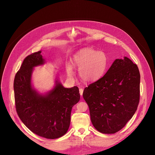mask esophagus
Returning a JSON list of instances; mask_svg holds the SVG:
<instances>
[{
  "label": "esophagus",
  "mask_w": 155,
  "mask_h": 155,
  "mask_svg": "<svg viewBox=\"0 0 155 155\" xmlns=\"http://www.w3.org/2000/svg\"><path fill=\"white\" fill-rule=\"evenodd\" d=\"M83 92H84V89H79V93H80V94H81V96H82V95H83Z\"/></svg>",
  "instance_id": "1"
}]
</instances>
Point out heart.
Segmentation results:
<instances>
[{"label":"heart","mask_w":155,"mask_h":155,"mask_svg":"<svg viewBox=\"0 0 155 155\" xmlns=\"http://www.w3.org/2000/svg\"><path fill=\"white\" fill-rule=\"evenodd\" d=\"M110 60L104 51H98L91 48H85L78 51L71 60V64L79 70L81 79L85 82H94L101 79L106 73ZM67 75L73 78V68L66 67Z\"/></svg>","instance_id":"b5f03b06"}]
</instances>
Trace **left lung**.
Wrapping results in <instances>:
<instances>
[{
  "instance_id": "1",
  "label": "left lung",
  "mask_w": 155,
  "mask_h": 155,
  "mask_svg": "<svg viewBox=\"0 0 155 155\" xmlns=\"http://www.w3.org/2000/svg\"><path fill=\"white\" fill-rule=\"evenodd\" d=\"M138 68L128 57L116 59L101 79L85 88L83 97L95 128L114 134L132 118L140 100Z\"/></svg>"
}]
</instances>
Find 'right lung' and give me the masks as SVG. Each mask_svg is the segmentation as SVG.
<instances>
[{
  "label": "right lung",
  "mask_w": 155,
  "mask_h": 155,
  "mask_svg": "<svg viewBox=\"0 0 155 155\" xmlns=\"http://www.w3.org/2000/svg\"><path fill=\"white\" fill-rule=\"evenodd\" d=\"M41 51L28 55L15 74L14 89L15 107L23 124L36 135L56 139L67 132L72 107L80 100L79 88H66L55 80V86L44 94L32 86L34 67L44 64Z\"/></svg>",
  "instance_id": "right-lung-1"
}]
</instances>
